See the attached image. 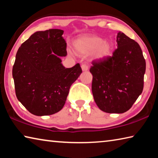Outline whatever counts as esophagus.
Wrapping results in <instances>:
<instances>
[{
    "label": "esophagus",
    "instance_id": "34e87169",
    "mask_svg": "<svg viewBox=\"0 0 158 158\" xmlns=\"http://www.w3.org/2000/svg\"><path fill=\"white\" fill-rule=\"evenodd\" d=\"M81 69L83 71H87L89 69V66L86 64H83V65H81Z\"/></svg>",
    "mask_w": 158,
    "mask_h": 158
}]
</instances>
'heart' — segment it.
<instances>
[{"instance_id":"heart-1","label":"heart","mask_w":158,"mask_h":158,"mask_svg":"<svg viewBox=\"0 0 158 158\" xmlns=\"http://www.w3.org/2000/svg\"><path fill=\"white\" fill-rule=\"evenodd\" d=\"M74 47L81 54L89 55L93 53L96 59L106 58L111 51V45L108 41L102 40L101 37L95 35L79 37L74 42Z\"/></svg>"}]
</instances>
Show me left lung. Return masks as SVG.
Segmentation results:
<instances>
[{"instance_id": "left-lung-1", "label": "left lung", "mask_w": 158, "mask_h": 158, "mask_svg": "<svg viewBox=\"0 0 158 158\" xmlns=\"http://www.w3.org/2000/svg\"><path fill=\"white\" fill-rule=\"evenodd\" d=\"M118 48L112 56L92 62V93L96 105L109 114H122L132 107L143 89L146 61L139 45L118 33Z\"/></svg>"}]
</instances>
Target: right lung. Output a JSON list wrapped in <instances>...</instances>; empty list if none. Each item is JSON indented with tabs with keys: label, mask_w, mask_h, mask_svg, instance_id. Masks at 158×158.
<instances>
[{
	"label": "right lung",
	"mask_w": 158,
	"mask_h": 158,
	"mask_svg": "<svg viewBox=\"0 0 158 158\" xmlns=\"http://www.w3.org/2000/svg\"><path fill=\"white\" fill-rule=\"evenodd\" d=\"M63 31H37L21 45L12 68L18 100L32 114L48 116L63 109L71 85L82 70L79 63L65 68Z\"/></svg>",
	"instance_id": "1"
}]
</instances>
